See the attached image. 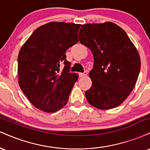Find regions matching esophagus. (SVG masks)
<instances>
[{
  "label": "esophagus",
  "mask_w": 150,
  "mask_h": 150,
  "mask_svg": "<svg viewBox=\"0 0 150 150\" xmlns=\"http://www.w3.org/2000/svg\"><path fill=\"white\" fill-rule=\"evenodd\" d=\"M87 72H85V73H79V76H80V77H85L86 75H87Z\"/></svg>",
  "instance_id": "obj_1"
}]
</instances>
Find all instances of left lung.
<instances>
[{"instance_id":"obj_1","label":"left lung","mask_w":150,"mask_h":150,"mask_svg":"<svg viewBox=\"0 0 150 150\" xmlns=\"http://www.w3.org/2000/svg\"><path fill=\"white\" fill-rule=\"evenodd\" d=\"M79 41L94 56L87 100L101 110L117 107L135 87L140 70L137 50L121 27L111 22L82 25Z\"/></svg>"}]
</instances>
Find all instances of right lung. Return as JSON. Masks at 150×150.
I'll return each instance as SVG.
<instances>
[{
	"instance_id": "1",
	"label": "right lung",
	"mask_w": 150,
	"mask_h": 150,
	"mask_svg": "<svg viewBox=\"0 0 150 150\" xmlns=\"http://www.w3.org/2000/svg\"><path fill=\"white\" fill-rule=\"evenodd\" d=\"M81 25L51 22L38 27L20 49L18 83L29 101L53 113L67 104L78 75L70 73L65 51L78 42ZM64 65L61 72L59 66Z\"/></svg>"
}]
</instances>
